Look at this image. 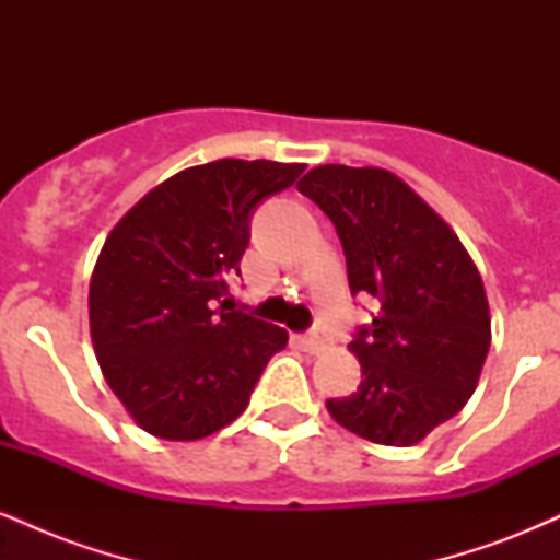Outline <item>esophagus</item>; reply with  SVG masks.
I'll list each match as a JSON object with an SVG mask.
<instances>
[{"instance_id":"1","label":"esophagus","mask_w":560,"mask_h":560,"mask_svg":"<svg viewBox=\"0 0 560 560\" xmlns=\"http://www.w3.org/2000/svg\"><path fill=\"white\" fill-rule=\"evenodd\" d=\"M326 342H329V339H326V334L320 329H311L305 337H302V345H305V350L311 352H320L326 347Z\"/></svg>"}]
</instances>
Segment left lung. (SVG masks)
Listing matches in <instances>:
<instances>
[{
    "label": "left lung",
    "mask_w": 560,
    "mask_h": 560,
    "mask_svg": "<svg viewBox=\"0 0 560 560\" xmlns=\"http://www.w3.org/2000/svg\"><path fill=\"white\" fill-rule=\"evenodd\" d=\"M298 189L337 229L350 292L376 300L374 320L358 326L350 342L361 387L326 408L376 445H416L464 408L490 352V305L477 266L395 173L318 165Z\"/></svg>",
    "instance_id": "left-lung-1"
}]
</instances>
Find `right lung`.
Returning a JSON list of instances; mask_svg holds the SVG:
<instances>
[{
    "label": "right lung",
    "mask_w": 560,
    "mask_h": 560,
    "mask_svg": "<svg viewBox=\"0 0 560 560\" xmlns=\"http://www.w3.org/2000/svg\"><path fill=\"white\" fill-rule=\"evenodd\" d=\"M302 163L223 158L144 195L110 231L89 287L96 361L144 432L186 442L247 408L287 331L231 311L262 199L300 178Z\"/></svg>",
    "instance_id": "right-lung-1"
}]
</instances>
